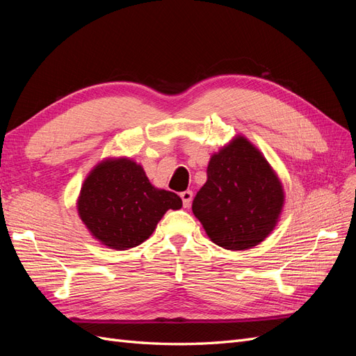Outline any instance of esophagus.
Here are the masks:
<instances>
[{
    "mask_svg": "<svg viewBox=\"0 0 356 356\" xmlns=\"http://www.w3.org/2000/svg\"><path fill=\"white\" fill-rule=\"evenodd\" d=\"M181 199H182V204H184V208H188L191 204V200H193V193L190 190H186L181 193Z\"/></svg>",
    "mask_w": 356,
    "mask_h": 356,
    "instance_id": "34e87169",
    "label": "esophagus"
}]
</instances>
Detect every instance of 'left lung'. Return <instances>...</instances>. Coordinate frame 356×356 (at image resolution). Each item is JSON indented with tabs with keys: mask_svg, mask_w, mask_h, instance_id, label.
Here are the masks:
<instances>
[{
	"mask_svg": "<svg viewBox=\"0 0 356 356\" xmlns=\"http://www.w3.org/2000/svg\"><path fill=\"white\" fill-rule=\"evenodd\" d=\"M193 213L213 243L243 251L266 239L277 221L284 191L261 153L245 138L213 154Z\"/></svg>",
	"mask_w": 356,
	"mask_h": 356,
	"instance_id": "obj_1",
	"label": "left lung"
}]
</instances>
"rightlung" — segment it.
<instances>
[{
	"instance_id": "right-lung-1",
	"label": "right lung",
	"mask_w": 356,
	"mask_h": 356,
	"mask_svg": "<svg viewBox=\"0 0 356 356\" xmlns=\"http://www.w3.org/2000/svg\"><path fill=\"white\" fill-rule=\"evenodd\" d=\"M175 193L154 188L144 169L127 159L106 160L84 181L79 213L90 233L113 250L148 239L168 209H179Z\"/></svg>"
}]
</instances>
